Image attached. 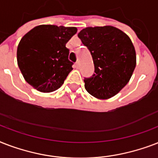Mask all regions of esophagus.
I'll use <instances>...</instances> for the list:
<instances>
[{"label": "esophagus", "mask_w": 158, "mask_h": 158, "mask_svg": "<svg viewBox=\"0 0 158 158\" xmlns=\"http://www.w3.org/2000/svg\"><path fill=\"white\" fill-rule=\"evenodd\" d=\"M74 66H75V68H76V69H79V62H76V63H75V64H74Z\"/></svg>", "instance_id": "34e87169"}]
</instances>
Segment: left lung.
Returning <instances> with one entry per match:
<instances>
[{
    "label": "left lung",
    "mask_w": 158,
    "mask_h": 158,
    "mask_svg": "<svg viewBox=\"0 0 158 158\" xmlns=\"http://www.w3.org/2000/svg\"><path fill=\"white\" fill-rule=\"evenodd\" d=\"M78 37L91 52L94 75L84 79L85 89L98 99H108L130 81L136 66V52L129 36L110 25L88 27Z\"/></svg>",
    "instance_id": "8db88e82"
}]
</instances>
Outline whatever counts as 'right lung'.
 Returning a JSON list of instances; mask_svg holds the SVG:
<instances>
[{"label": "right lung", "instance_id": "add662e5", "mask_svg": "<svg viewBox=\"0 0 158 158\" xmlns=\"http://www.w3.org/2000/svg\"><path fill=\"white\" fill-rule=\"evenodd\" d=\"M76 33L75 27L42 24L21 38L17 63L25 81L33 89L51 93L64 84L73 69L65 44Z\"/></svg>", "mask_w": 158, "mask_h": 158}]
</instances>
